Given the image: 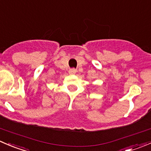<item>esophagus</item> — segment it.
Instances as JSON below:
<instances>
[{
  "label": "esophagus",
  "instance_id": "1",
  "mask_svg": "<svg viewBox=\"0 0 151 151\" xmlns=\"http://www.w3.org/2000/svg\"><path fill=\"white\" fill-rule=\"evenodd\" d=\"M68 72H69V74H75L76 72H77V70L75 69V68H70L69 69V71H68Z\"/></svg>",
  "mask_w": 151,
  "mask_h": 151
}]
</instances>
